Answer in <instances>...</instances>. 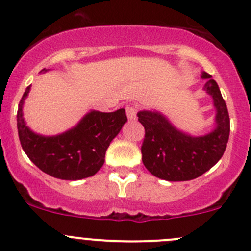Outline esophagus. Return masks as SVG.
Instances as JSON below:
<instances>
[{
	"mask_svg": "<svg viewBox=\"0 0 251 251\" xmlns=\"http://www.w3.org/2000/svg\"><path fill=\"white\" fill-rule=\"evenodd\" d=\"M126 114H127L128 120H136L137 108L134 107V105H127V107H126Z\"/></svg>",
	"mask_w": 251,
	"mask_h": 251,
	"instance_id": "1",
	"label": "esophagus"
}]
</instances>
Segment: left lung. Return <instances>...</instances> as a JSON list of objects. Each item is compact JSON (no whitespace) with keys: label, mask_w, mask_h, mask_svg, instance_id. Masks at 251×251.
Here are the masks:
<instances>
[{"label":"left lung","mask_w":251,"mask_h":251,"mask_svg":"<svg viewBox=\"0 0 251 251\" xmlns=\"http://www.w3.org/2000/svg\"><path fill=\"white\" fill-rule=\"evenodd\" d=\"M203 90L213 99L215 127L203 136L179 130L157 110H141L137 117L146 128L142 161L152 176L168 181L192 180L209 171L224 155L230 136V117L220 89L212 75Z\"/></svg>","instance_id":"obj_1"}]
</instances>
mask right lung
<instances>
[{"mask_svg": "<svg viewBox=\"0 0 251 251\" xmlns=\"http://www.w3.org/2000/svg\"><path fill=\"white\" fill-rule=\"evenodd\" d=\"M46 72L44 68L39 73ZM30 90L31 85L21 97L17 115L20 143L28 159L44 173L63 180H79L99 172L110 142L127 121L125 109L90 110L66 132L43 136L33 132L24 119V103Z\"/></svg>", "mask_w": 251, "mask_h": 251, "instance_id": "1", "label": "right lung"}]
</instances>
